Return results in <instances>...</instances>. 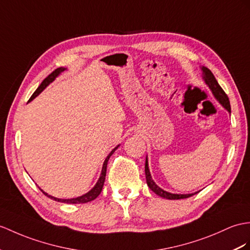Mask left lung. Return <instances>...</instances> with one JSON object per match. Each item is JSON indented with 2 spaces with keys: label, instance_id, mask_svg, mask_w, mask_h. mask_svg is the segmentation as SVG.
I'll list each match as a JSON object with an SVG mask.
<instances>
[{
  "label": "left lung",
  "instance_id": "1",
  "mask_svg": "<svg viewBox=\"0 0 250 250\" xmlns=\"http://www.w3.org/2000/svg\"><path fill=\"white\" fill-rule=\"evenodd\" d=\"M203 70V74H204V79L206 83L208 84L209 88L212 90L213 94L216 97V100L221 103L223 105L224 108H226L229 112H231V107H230V102L227 94L225 93V91L222 89V87L218 84L217 81L215 79L214 75H213V73L208 69L206 68V66H203L202 68ZM145 176H146V182H147V186L149 187V188L151 191H154L157 195H159L163 198H167V199H184V198H188V197H191L194 194H172V193H168L167 191L162 190L161 188L158 187L154 180L151 179V176L149 173V168H148V161H147V157H146V160H145Z\"/></svg>",
  "mask_w": 250,
  "mask_h": 250
}]
</instances>
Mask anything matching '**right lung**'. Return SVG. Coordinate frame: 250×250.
I'll return each instance as SVG.
<instances>
[{
	"instance_id": "add662e5",
	"label": "right lung",
	"mask_w": 250,
	"mask_h": 250,
	"mask_svg": "<svg viewBox=\"0 0 250 250\" xmlns=\"http://www.w3.org/2000/svg\"><path fill=\"white\" fill-rule=\"evenodd\" d=\"M65 69L64 68H58V69H56L55 71H53L50 75H48L43 82L41 83V84L40 86L37 88V90L35 91V92L33 93V95L30 96V99H29V101H32V100H34L36 96L37 95H39L42 91H43L45 88H46V86H48V84H50L55 78H56L60 73H62V71H64ZM119 147V145L117 146V147L115 148H113L112 150H111V153L109 154L108 156H107V158H106V160H105V162H104V164H103V168H102V174H101V177H100V179H99V181L96 182V185H95V187L92 188V190L91 191H89L88 193H86L84 194V195H83V196H79V197H76V198H71V199H60V198H56V197H53V196H51V195H48V194H46L45 192H43L41 190V192L44 194V195H46L47 197H50V198H52L53 200H56V202H59V203H64V204H84V203H89V202H91V200H94L97 196L100 195L101 194V192H102V190H103V186H104V182H105V178H106V171H107V163H108V160H109V158L111 157V155L114 153V150L117 149Z\"/></svg>"
}]
</instances>
